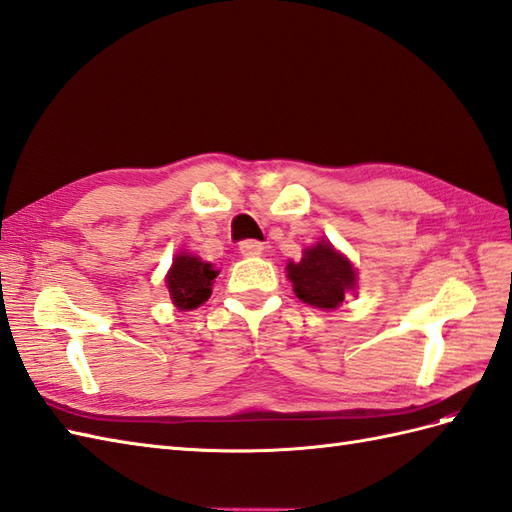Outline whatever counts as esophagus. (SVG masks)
I'll list each match as a JSON object with an SVG mask.
<instances>
[{
	"instance_id": "34e87169",
	"label": "esophagus",
	"mask_w": 512,
	"mask_h": 512,
	"mask_svg": "<svg viewBox=\"0 0 512 512\" xmlns=\"http://www.w3.org/2000/svg\"><path fill=\"white\" fill-rule=\"evenodd\" d=\"M239 252H241L243 256H247V258H252V256H260V254L265 252V245L260 243V241L247 239V241H241V245H239Z\"/></svg>"
}]
</instances>
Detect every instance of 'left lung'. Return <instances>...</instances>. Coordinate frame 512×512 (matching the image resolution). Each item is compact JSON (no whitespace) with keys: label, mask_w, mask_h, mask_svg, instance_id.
I'll return each instance as SVG.
<instances>
[{"label":"left lung","mask_w":512,"mask_h":512,"mask_svg":"<svg viewBox=\"0 0 512 512\" xmlns=\"http://www.w3.org/2000/svg\"><path fill=\"white\" fill-rule=\"evenodd\" d=\"M295 295L317 308H336L345 293L356 286V271L350 260L334 252L330 243H317L304 252L299 263L286 265Z\"/></svg>","instance_id":"1"}]
</instances>
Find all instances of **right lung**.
<instances>
[{
  "mask_svg": "<svg viewBox=\"0 0 512 512\" xmlns=\"http://www.w3.org/2000/svg\"><path fill=\"white\" fill-rule=\"evenodd\" d=\"M217 278V271H213L208 263L189 256L180 254L173 260V267L167 276L169 295L180 310H191L199 304H204L213 293V280Z\"/></svg>",
  "mask_w": 512,
  "mask_h": 512,
  "instance_id": "1",
  "label": "right lung"
}]
</instances>
